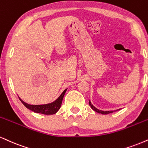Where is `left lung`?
<instances>
[{"instance_id": "left-lung-1", "label": "left lung", "mask_w": 148, "mask_h": 148, "mask_svg": "<svg viewBox=\"0 0 148 148\" xmlns=\"http://www.w3.org/2000/svg\"><path fill=\"white\" fill-rule=\"evenodd\" d=\"M89 104H90V107H91V108L93 110H94V111L95 112H98V113H100V114H110V113H112V112H115V110L114 111H112H112H103V110H99V109H97V108H95V107H94L93 105L92 104V103H91V101H89ZM120 109H119V110H119Z\"/></svg>"}]
</instances>
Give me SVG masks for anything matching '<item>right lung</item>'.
I'll use <instances>...</instances> for the list:
<instances>
[{
    "label": "right lung",
    "instance_id": "right-lung-1",
    "mask_svg": "<svg viewBox=\"0 0 148 148\" xmlns=\"http://www.w3.org/2000/svg\"><path fill=\"white\" fill-rule=\"evenodd\" d=\"M67 89H65L64 91L62 92V94L59 96V97L53 101L52 103H47V104H44V105H30L28 103H25L22 99H19L22 102V103L26 107L27 109H29L32 111H33L34 112L36 113H40L42 114H46V115H50V114H54L57 112L58 111V110L60 109V106H61L62 101H63V99L64 95H65V92H66Z\"/></svg>",
    "mask_w": 148,
    "mask_h": 148
}]
</instances>
